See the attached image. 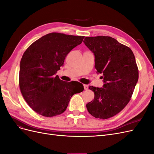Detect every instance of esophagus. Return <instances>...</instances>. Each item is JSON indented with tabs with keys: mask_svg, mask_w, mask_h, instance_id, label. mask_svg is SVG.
<instances>
[{
	"mask_svg": "<svg viewBox=\"0 0 154 154\" xmlns=\"http://www.w3.org/2000/svg\"><path fill=\"white\" fill-rule=\"evenodd\" d=\"M83 87H84V89L85 90H87L88 89V86L87 85H83Z\"/></svg>",
	"mask_w": 154,
	"mask_h": 154,
	"instance_id": "obj_1",
	"label": "esophagus"
}]
</instances>
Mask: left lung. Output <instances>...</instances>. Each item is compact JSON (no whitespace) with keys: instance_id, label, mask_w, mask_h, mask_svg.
<instances>
[{"instance_id":"8db88e82","label":"left lung","mask_w":154,"mask_h":154,"mask_svg":"<svg viewBox=\"0 0 154 154\" xmlns=\"http://www.w3.org/2000/svg\"><path fill=\"white\" fill-rule=\"evenodd\" d=\"M83 42L94 53L97 74H103V87L90 86L94 98L86 105L96 118L108 119L128 104L138 81L134 54L127 46L110 36L85 37Z\"/></svg>"}]
</instances>
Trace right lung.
<instances>
[{"label": "right lung", "mask_w": 154, "mask_h": 154, "mask_svg": "<svg viewBox=\"0 0 154 154\" xmlns=\"http://www.w3.org/2000/svg\"><path fill=\"white\" fill-rule=\"evenodd\" d=\"M84 37L51 32L36 40L24 52L20 63V89L36 113L45 117L61 114L71 97L84 89L80 83L64 82L56 76L66 56Z\"/></svg>", "instance_id": "right-lung-1"}]
</instances>
